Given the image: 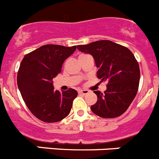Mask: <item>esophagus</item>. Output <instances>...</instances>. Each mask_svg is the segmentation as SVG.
Here are the masks:
<instances>
[{"label":"esophagus","instance_id":"obj_1","mask_svg":"<svg viewBox=\"0 0 159 159\" xmlns=\"http://www.w3.org/2000/svg\"><path fill=\"white\" fill-rule=\"evenodd\" d=\"M88 93H89V90H79V93H80V94L85 95Z\"/></svg>","mask_w":159,"mask_h":159}]
</instances>
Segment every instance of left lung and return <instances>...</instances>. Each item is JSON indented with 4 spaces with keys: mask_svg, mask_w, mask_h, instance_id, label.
<instances>
[{
    "mask_svg": "<svg viewBox=\"0 0 159 159\" xmlns=\"http://www.w3.org/2000/svg\"><path fill=\"white\" fill-rule=\"evenodd\" d=\"M79 51L90 54L98 71L101 83L107 82L104 93L93 91L98 101L90 109L97 116L106 119L123 114L137 95L140 82V67L134 54L126 47L111 40H98L78 45Z\"/></svg>",
    "mask_w": 159,
    "mask_h": 159,
    "instance_id": "1",
    "label": "left lung"
}]
</instances>
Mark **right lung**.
<instances>
[{"instance_id": "obj_1", "label": "right lung", "mask_w": 159, "mask_h": 159, "mask_svg": "<svg viewBox=\"0 0 159 159\" xmlns=\"http://www.w3.org/2000/svg\"><path fill=\"white\" fill-rule=\"evenodd\" d=\"M76 46L43 45L24 56L17 75L22 99L32 114L43 122H56L69 114L77 91L54 90L53 78L61 72L65 60Z\"/></svg>"}]
</instances>
